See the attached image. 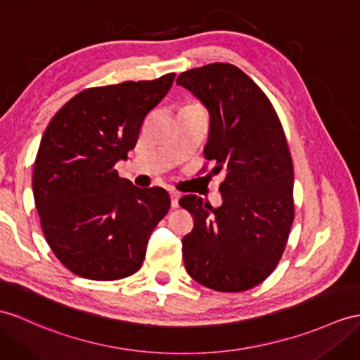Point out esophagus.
Returning a JSON list of instances; mask_svg holds the SVG:
<instances>
[{
    "label": "esophagus",
    "instance_id": "esophagus-1",
    "mask_svg": "<svg viewBox=\"0 0 360 360\" xmlns=\"http://www.w3.org/2000/svg\"><path fill=\"white\" fill-rule=\"evenodd\" d=\"M169 195H171V206H172V207H179L180 192H177V191H171V192H169Z\"/></svg>",
    "mask_w": 360,
    "mask_h": 360
}]
</instances>
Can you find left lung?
<instances>
[{"label": "left lung", "mask_w": 360, "mask_h": 360, "mask_svg": "<svg viewBox=\"0 0 360 360\" xmlns=\"http://www.w3.org/2000/svg\"><path fill=\"white\" fill-rule=\"evenodd\" d=\"M177 84L207 108L205 157L215 163L214 174H224L220 207L192 194L179 201L194 218L181 240L185 267L212 290H249L278 266L295 218L293 162L283 125L264 91L232 64L188 70Z\"/></svg>", "instance_id": "8db88e82"}]
</instances>
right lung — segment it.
<instances>
[{"label":"right lung","instance_id":"add662e5","mask_svg":"<svg viewBox=\"0 0 360 360\" xmlns=\"http://www.w3.org/2000/svg\"><path fill=\"white\" fill-rule=\"evenodd\" d=\"M174 77L86 89L44 131L33 166L34 205L50 249L77 276L116 281L143 264L171 198L159 186H134L114 166L136 146L146 114Z\"/></svg>","mask_w":360,"mask_h":360}]
</instances>
